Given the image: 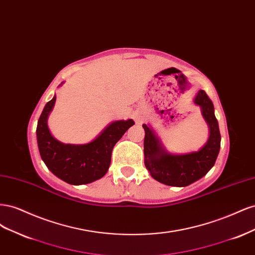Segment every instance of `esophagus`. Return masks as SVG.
<instances>
[{"label":"esophagus","mask_w":255,"mask_h":255,"mask_svg":"<svg viewBox=\"0 0 255 255\" xmlns=\"http://www.w3.org/2000/svg\"><path fill=\"white\" fill-rule=\"evenodd\" d=\"M136 121H137V122H141L142 120H141V118H138V117H137V118H136Z\"/></svg>","instance_id":"1"}]
</instances>
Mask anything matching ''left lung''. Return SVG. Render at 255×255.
<instances>
[{"instance_id": "left-lung-1", "label": "left lung", "mask_w": 255, "mask_h": 255, "mask_svg": "<svg viewBox=\"0 0 255 255\" xmlns=\"http://www.w3.org/2000/svg\"><path fill=\"white\" fill-rule=\"evenodd\" d=\"M194 102L201 107L210 128V137L201 149L186 154H171L161 144L150 126L144 129V165L154 180L169 186L185 187L203 177L215 165L220 150L221 136L215 117L214 104L204 90H199Z\"/></svg>"}]
</instances>
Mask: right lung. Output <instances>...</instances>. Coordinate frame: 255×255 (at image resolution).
I'll list each match as a JSON object with an SVG mask.
<instances>
[{
	"label": "right lung",
	"mask_w": 255,
	"mask_h": 255,
	"mask_svg": "<svg viewBox=\"0 0 255 255\" xmlns=\"http://www.w3.org/2000/svg\"><path fill=\"white\" fill-rule=\"evenodd\" d=\"M55 101L54 96L45 104L36 129L38 149L45 166L60 180L71 185L101 179L110 168L114 145L135 122L132 119L114 121L88 143H63L52 136L48 127V117Z\"/></svg>",
	"instance_id": "1"
}]
</instances>
